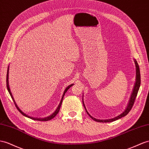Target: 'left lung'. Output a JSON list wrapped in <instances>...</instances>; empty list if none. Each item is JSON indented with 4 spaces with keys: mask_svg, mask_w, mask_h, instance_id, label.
Instances as JSON below:
<instances>
[{
    "mask_svg": "<svg viewBox=\"0 0 149 149\" xmlns=\"http://www.w3.org/2000/svg\"><path fill=\"white\" fill-rule=\"evenodd\" d=\"M134 62H135V67H136V79H135V82L134 86H133V91H132V92L130 97L128 103V104L127 106V108H126V109H125V111L123 113H122L121 114H119V115H118V116L114 117L113 118H111V119H108V120H99V119H96V118H94V117H93L92 116H91V114L88 113V111H87L85 104H84V102L83 97H82V103H83L84 106V108L86 109V111L87 114H88V115L91 118H92L93 120L96 121H97V122H102V123H108V122H112L113 121H116V120H117L118 119H120V118H121L122 117L125 116L130 112V111L131 109L133 107V104H134L135 98H136V97L137 96V93H138V92H139V90L140 86V73L139 66V64H138V63H137L136 60L135 59H134Z\"/></svg>",
    "mask_w": 149,
    "mask_h": 149,
    "instance_id": "left-lung-1",
    "label": "left lung"
}]
</instances>
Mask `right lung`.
Segmentation results:
<instances>
[{"instance_id": "obj_1", "label": "right lung", "mask_w": 149, "mask_h": 149, "mask_svg": "<svg viewBox=\"0 0 149 149\" xmlns=\"http://www.w3.org/2000/svg\"><path fill=\"white\" fill-rule=\"evenodd\" d=\"M9 65L8 66V68H7V78H6L7 88V90H8V92H9V94H10V96H11V97H12V99H13V101H14V102L15 106H16V107L17 109H18V111H19V112L22 114V115H24V116L27 117V118H30V119H32V120H38V121H48V120H50L53 119V118H54V117L56 115V114H58V113L59 112L60 106H61V105H62L63 99V97H64V96H65V93H67V91H68V89L70 88V87H71L72 86L74 85V84H70V85H69V86H68L67 87V88H66L65 89L64 92H63V95H62V99H61V101H60V103H59V104H58V107H57V108L56 109L55 111L54 112H53V113L51 114V115H49V116H47V117H45V118H33V117H32V116H28V114H26L24 113V112H22V111H21V109L18 107L17 104H16V101H15L14 99V97H13V94H12V93H11V91H10V87H9Z\"/></svg>"}]
</instances>
